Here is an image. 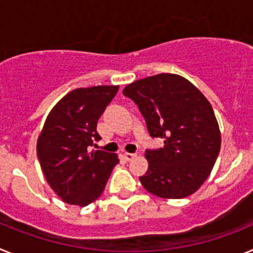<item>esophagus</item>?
<instances>
[{"label":"esophagus","instance_id":"obj_1","mask_svg":"<svg viewBox=\"0 0 253 253\" xmlns=\"http://www.w3.org/2000/svg\"><path fill=\"white\" fill-rule=\"evenodd\" d=\"M123 156H124V158L126 161H131V160H134V158L137 157V154H135V153H128V152H125Z\"/></svg>","mask_w":253,"mask_h":253}]
</instances>
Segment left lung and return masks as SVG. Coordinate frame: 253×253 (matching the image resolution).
Returning a JSON list of instances; mask_svg holds the SVG:
<instances>
[{
	"instance_id": "1",
	"label": "left lung",
	"mask_w": 253,
	"mask_h": 253,
	"mask_svg": "<svg viewBox=\"0 0 253 253\" xmlns=\"http://www.w3.org/2000/svg\"><path fill=\"white\" fill-rule=\"evenodd\" d=\"M138 105L152 138L165 139L147 149L143 187L163 199H182L204 184L220 151V130L207 97L186 78L160 73L123 90Z\"/></svg>"
}]
</instances>
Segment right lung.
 Here are the masks:
<instances>
[{
  "mask_svg": "<svg viewBox=\"0 0 253 253\" xmlns=\"http://www.w3.org/2000/svg\"><path fill=\"white\" fill-rule=\"evenodd\" d=\"M119 86L76 88L49 113L37 143V153L49 186L64 203L86 207L104 191L119 158L90 151L100 135L97 120Z\"/></svg>",
  "mask_w": 253,
  "mask_h": 253,
  "instance_id": "right-lung-1",
  "label": "right lung"
}]
</instances>
